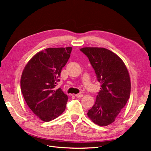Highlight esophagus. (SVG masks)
<instances>
[{
    "mask_svg": "<svg viewBox=\"0 0 151 151\" xmlns=\"http://www.w3.org/2000/svg\"><path fill=\"white\" fill-rule=\"evenodd\" d=\"M83 96V95L81 94H75V97H78V98H81V97H82Z\"/></svg>",
    "mask_w": 151,
    "mask_h": 151,
    "instance_id": "34e87169",
    "label": "esophagus"
}]
</instances>
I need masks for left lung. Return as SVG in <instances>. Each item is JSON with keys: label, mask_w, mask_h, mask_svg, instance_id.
Returning <instances> with one entry per match:
<instances>
[{"label": "left lung", "mask_w": 151, "mask_h": 151, "mask_svg": "<svg viewBox=\"0 0 151 151\" xmlns=\"http://www.w3.org/2000/svg\"><path fill=\"white\" fill-rule=\"evenodd\" d=\"M81 52L94 68L101 90L88 116L99 126L113 123L125 106L131 92L128 71L121 58L113 52L101 47H83Z\"/></svg>", "instance_id": "obj_1"}]
</instances>
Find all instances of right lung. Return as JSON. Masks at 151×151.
<instances>
[{
	"mask_svg": "<svg viewBox=\"0 0 151 151\" xmlns=\"http://www.w3.org/2000/svg\"><path fill=\"white\" fill-rule=\"evenodd\" d=\"M71 50V47L45 49L32 57L23 70L20 81L23 97L44 122L54 120L66 108L68 97L55 86Z\"/></svg>",
	"mask_w": 151,
	"mask_h": 151,
	"instance_id": "add662e5",
	"label": "right lung"
}]
</instances>
